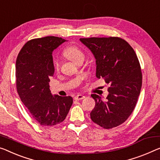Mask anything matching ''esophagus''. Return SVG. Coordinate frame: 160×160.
<instances>
[{
	"instance_id": "esophagus-1",
	"label": "esophagus",
	"mask_w": 160,
	"mask_h": 160,
	"mask_svg": "<svg viewBox=\"0 0 160 160\" xmlns=\"http://www.w3.org/2000/svg\"><path fill=\"white\" fill-rule=\"evenodd\" d=\"M85 98V96L82 95V94H78L77 96H75L74 99L75 100H82Z\"/></svg>"
}]
</instances>
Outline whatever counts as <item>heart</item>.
Instances as JSON below:
<instances>
[{
    "mask_svg": "<svg viewBox=\"0 0 160 160\" xmlns=\"http://www.w3.org/2000/svg\"><path fill=\"white\" fill-rule=\"evenodd\" d=\"M63 53H64V55L66 57H68L69 59L74 61L77 63L79 61L84 59L85 57L84 52L78 46L76 45L68 46L64 49ZM53 67H54V69L56 72L59 70L60 62L58 59H56L53 61Z\"/></svg>",
    "mask_w": 160,
    "mask_h": 160,
    "instance_id": "heart-1",
    "label": "heart"
}]
</instances>
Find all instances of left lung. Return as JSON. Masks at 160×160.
<instances>
[{
    "label": "left lung",
    "mask_w": 160,
    "mask_h": 160,
    "mask_svg": "<svg viewBox=\"0 0 160 160\" xmlns=\"http://www.w3.org/2000/svg\"><path fill=\"white\" fill-rule=\"evenodd\" d=\"M80 41L96 58L98 78L109 85L107 100L92 94L95 107L90 113L95 124L106 129L119 126L134 111L142 88V73L133 48L119 37L82 38Z\"/></svg>",
    "instance_id": "left-lung-1"
}]
</instances>
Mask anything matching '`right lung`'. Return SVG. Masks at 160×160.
<instances>
[{
  "label": "right lung",
  "instance_id": "1",
  "mask_svg": "<svg viewBox=\"0 0 160 160\" xmlns=\"http://www.w3.org/2000/svg\"><path fill=\"white\" fill-rule=\"evenodd\" d=\"M65 41L56 36L31 39L16 58L17 92L32 117L42 126L62 122L73 104L72 97L53 96L49 87L54 73L53 51Z\"/></svg>",
  "mask_w": 160,
  "mask_h": 160
}]
</instances>
